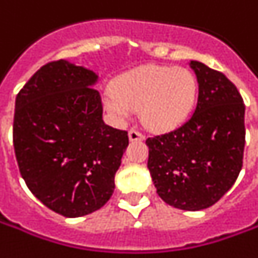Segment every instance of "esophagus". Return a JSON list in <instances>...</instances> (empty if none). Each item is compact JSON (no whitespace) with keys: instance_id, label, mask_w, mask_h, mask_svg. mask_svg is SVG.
<instances>
[{"instance_id":"obj_1","label":"esophagus","mask_w":258,"mask_h":258,"mask_svg":"<svg viewBox=\"0 0 258 258\" xmlns=\"http://www.w3.org/2000/svg\"><path fill=\"white\" fill-rule=\"evenodd\" d=\"M128 138L130 141H142V140H144V135H142L140 131H137V130H130Z\"/></svg>"}]
</instances>
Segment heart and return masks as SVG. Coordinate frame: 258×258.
Here are the masks:
<instances>
[{"mask_svg": "<svg viewBox=\"0 0 258 258\" xmlns=\"http://www.w3.org/2000/svg\"><path fill=\"white\" fill-rule=\"evenodd\" d=\"M198 98V81L187 68L142 66L114 79L104 104L117 120H127L134 109L147 128L166 133L191 114Z\"/></svg>", "mask_w": 258, "mask_h": 258, "instance_id": "1", "label": "heart"}]
</instances>
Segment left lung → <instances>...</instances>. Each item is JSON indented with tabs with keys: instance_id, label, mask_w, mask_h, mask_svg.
I'll list each match as a JSON object with an SVG mask.
<instances>
[{
	"instance_id": "8db88e82",
	"label": "left lung",
	"mask_w": 258,
	"mask_h": 258,
	"mask_svg": "<svg viewBox=\"0 0 258 258\" xmlns=\"http://www.w3.org/2000/svg\"><path fill=\"white\" fill-rule=\"evenodd\" d=\"M198 81L192 116L167 134L148 138V169L166 204L205 210L235 184L243 165L244 103L222 73L190 61Z\"/></svg>"
}]
</instances>
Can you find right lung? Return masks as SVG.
Segmentation results:
<instances>
[{
	"mask_svg": "<svg viewBox=\"0 0 258 258\" xmlns=\"http://www.w3.org/2000/svg\"><path fill=\"white\" fill-rule=\"evenodd\" d=\"M98 73L68 60L48 62L18 93L14 148L28 188L47 208L78 218L102 208L128 145L103 121Z\"/></svg>",
	"mask_w": 258,
	"mask_h": 258,
	"instance_id": "obj_1",
	"label": "right lung"
}]
</instances>
